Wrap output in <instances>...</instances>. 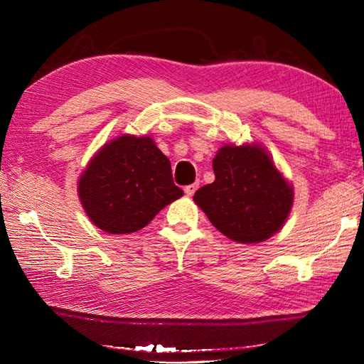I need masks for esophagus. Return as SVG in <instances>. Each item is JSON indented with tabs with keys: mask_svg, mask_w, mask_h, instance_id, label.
Masks as SVG:
<instances>
[{
	"mask_svg": "<svg viewBox=\"0 0 364 364\" xmlns=\"http://www.w3.org/2000/svg\"><path fill=\"white\" fill-rule=\"evenodd\" d=\"M197 188H198V184L197 183H194V184H189V186H186L184 188V192H186V196H194V192L197 191Z\"/></svg>",
	"mask_w": 364,
	"mask_h": 364,
	"instance_id": "1",
	"label": "esophagus"
}]
</instances>
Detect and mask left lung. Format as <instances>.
<instances>
[{"instance_id": "obj_1", "label": "left lung", "mask_w": 364, "mask_h": 364, "mask_svg": "<svg viewBox=\"0 0 364 364\" xmlns=\"http://www.w3.org/2000/svg\"><path fill=\"white\" fill-rule=\"evenodd\" d=\"M215 180L194 202L231 241L258 244L282 230L294 191L259 144L223 145L213 159Z\"/></svg>"}]
</instances>
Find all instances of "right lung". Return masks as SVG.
Segmentation results:
<instances>
[{
  "label": "right lung",
  "mask_w": 364,
  "mask_h": 364,
  "mask_svg": "<svg viewBox=\"0 0 364 364\" xmlns=\"http://www.w3.org/2000/svg\"><path fill=\"white\" fill-rule=\"evenodd\" d=\"M78 196L92 223L106 233L125 235L149 225L183 191L151 137L123 134L90 159L80 176Z\"/></svg>",
  "instance_id": "add662e5"
}]
</instances>
